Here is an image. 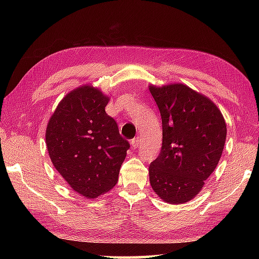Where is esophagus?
Instances as JSON below:
<instances>
[{"label":"esophagus","instance_id":"34e87169","mask_svg":"<svg viewBox=\"0 0 259 259\" xmlns=\"http://www.w3.org/2000/svg\"><path fill=\"white\" fill-rule=\"evenodd\" d=\"M130 144H131V147H133L134 149H137V148H138V147H139V145H140V139L138 138V137H136V138L131 139Z\"/></svg>","mask_w":259,"mask_h":259}]
</instances>
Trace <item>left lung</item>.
Masks as SVG:
<instances>
[{
  "label": "left lung",
  "instance_id": "left-lung-1",
  "mask_svg": "<svg viewBox=\"0 0 259 259\" xmlns=\"http://www.w3.org/2000/svg\"><path fill=\"white\" fill-rule=\"evenodd\" d=\"M160 111L162 146L149 166L152 189L183 203L199 192L221 160L226 122L212 101L184 84L149 88Z\"/></svg>",
  "mask_w": 259,
  "mask_h": 259
}]
</instances>
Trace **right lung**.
<instances>
[{
  "label": "right lung",
  "instance_id": "right-lung-1",
  "mask_svg": "<svg viewBox=\"0 0 259 259\" xmlns=\"http://www.w3.org/2000/svg\"><path fill=\"white\" fill-rule=\"evenodd\" d=\"M109 98L90 85L71 91L49 121L46 141L53 166L78 194L96 198L117 184L129 142L107 114Z\"/></svg>",
  "mask_w": 259,
  "mask_h": 259
}]
</instances>
